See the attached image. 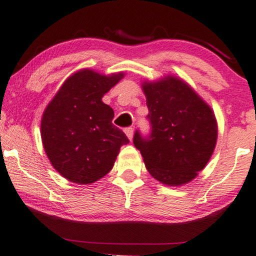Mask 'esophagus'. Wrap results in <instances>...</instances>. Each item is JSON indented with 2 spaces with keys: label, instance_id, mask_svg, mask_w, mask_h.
I'll use <instances>...</instances> for the list:
<instances>
[{
  "label": "esophagus",
  "instance_id": "34e87169",
  "mask_svg": "<svg viewBox=\"0 0 256 256\" xmlns=\"http://www.w3.org/2000/svg\"><path fill=\"white\" fill-rule=\"evenodd\" d=\"M124 132H125V134L128 136V138L130 140H132V138H133V128H126L124 130Z\"/></svg>",
  "mask_w": 256,
  "mask_h": 256
}]
</instances>
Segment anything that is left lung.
<instances>
[{"label":"left lung","instance_id":"1","mask_svg":"<svg viewBox=\"0 0 256 256\" xmlns=\"http://www.w3.org/2000/svg\"><path fill=\"white\" fill-rule=\"evenodd\" d=\"M150 134L134 133L133 144L152 177L179 186L198 176L210 160L217 140L214 112L192 87L168 76L142 84Z\"/></svg>","mask_w":256,"mask_h":256}]
</instances>
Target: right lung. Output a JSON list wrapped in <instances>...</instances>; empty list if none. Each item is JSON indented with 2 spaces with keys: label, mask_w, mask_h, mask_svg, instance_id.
Listing matches in <instances>:
<instances>
[{
  "label": "right lung",
  "mask_w": 256,
  "mask_h": 256,
  "mask_svg": "<svg viewBox=\"0 0 256 256\" xmlns=\"http://www.w3.org/2000/svg\"><path fill=\"white\" fill-rule=\"evenodd\" d=\"M124 77L84 68L68 77L44 109L41 138L52 166L68 180L92 184L112 169L130 141L114 125V110L102 98Z\"/></svg>",
  "instance_id": "1"
}]
</instances>
